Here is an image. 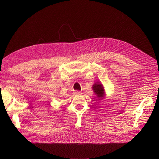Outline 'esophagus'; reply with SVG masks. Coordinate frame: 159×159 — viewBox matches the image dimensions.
Here are the masks:
<instances>
[{
    "label": "esophagus",
    "mask_w": 159,
    "mask_h": 159,
    "mask_svg": "<svg viewBox=\"0 0 159 159\" xmlns=\"http://www.w3.org/2000/svg\"><path fill=\"white\" fill-rule=\"evenodd\" d=\"M74 94H75V95H80V94H82V93L80 92V91H77V90H76V91H75Z\"/></svg>",
    "instance_id": "34e87169"
}]
</instances>
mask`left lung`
<instances>
[{
  "instance_id": "obj_1",
  "label": "left lung",
  "mask_w": 159,
  "mask_h": 159,
  "mask_svg": "<svg viewBox=\"0 0 159 159\" xmlns=\"http://www.w3.org/2000/svg\"><path fill=\"white\" fill-rule=\"evenodd\" d=\"M93 90L95 94H96L97 98H99L98 99H102L105 96L104 89L100 82H97L93 85Z\"/></svg>"
}]
</instances>
